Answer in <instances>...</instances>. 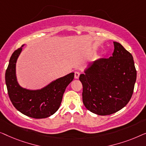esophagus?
Instances as JSON below:
<instances>
[{
    "label": "esophagus",
    "mask_w": 146,
    "mask_h": 146,
    "mask_svg": "<svg viewBox=\"0 0 146 146\" xmlns=\"http://www.w3.org/2000/svg\"><path fill=\"white\" fill-rule=\"evenodd\" d=\"M80 75V73L79 71H75V79H79Z\"/></svg>",
    "instance_id": "obj_1"
}]
</instances>
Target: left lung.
Returning a JSON list of instances; mask_svg holds the SVG:
<instances>
[{
	"instance_id": "1",
	"label": "left lung",
	"mask_w": 146,
	"mask_h": 146,
	"mask_svg": "<svg viewBox=\"0 0 146 146\" xmlns=\"http://www.w3.org/2000/svg\"><path fill=\"white\" fill-rule=\"evenodd\" d=\"M108 59L90 63L79 80L83 85V102L87 109L105 116L119 111L128 103L136 81L134 59L120 43Z\"/></svg>"
}]
</instances>
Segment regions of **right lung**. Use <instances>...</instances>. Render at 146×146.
<instances>
[{
	"label": "right lung",
	"instance_id": "add662e5",
	"mask_svg": "<svg viewBox=\"0 0 146 146\" xmlns=\"http://www.w3.org/2000/svg\"><path fill=\"white\" fill-rule=\"evenodd\" d=\"M23 46L12 53L6 71L8 94L12 104L21 113L34 118H48L59 109L65 89L74 79V73L58 78L40 89L21 87L17 81L16 65Z\"/></svg>",
	"mask_w": 146,
	"mask_h": 146
}]
</instances>
